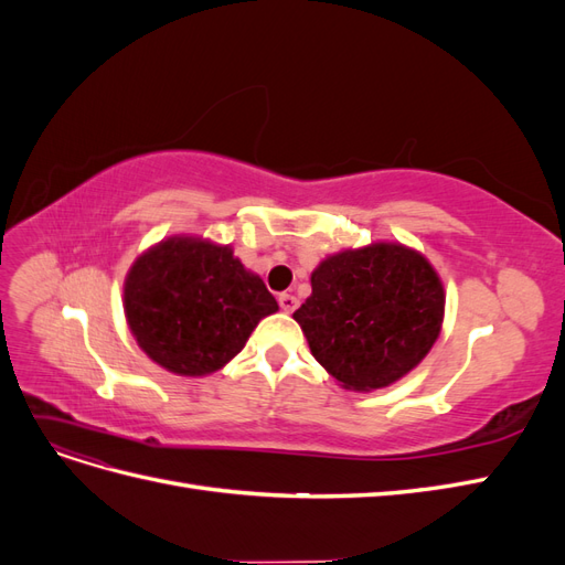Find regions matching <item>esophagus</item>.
<instances>
[{"label": "esophagus", "instance_id": "34e87169", "mask_svg": "<svg viewBox=\"0 0 565 565\" xmlns=\"http://www.w3.org/2000/svg\"><path fill=\"white\" fill-rule=\"evenodd\" d=\"M278 303H280V309L285 311V313H292L295 309H297V306H299V299L295 297V295H280L278 297Z\"/></svg>", "mask_w": 565, "mask_h": 565}]
</instances>
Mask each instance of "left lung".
<instances>
[{"mask_svg": "<svg viewBox=\"0 0 565 565\" xmlns=\"http://www.w3.org/2000/svg\"><path fill=\"white\" fill-rule=\"evenodd\" d=\"M311 297L295 311L316 361L351 391L398 382L431 351L446 316V289L426 256L401 243H372L324 256Z\"/></svg>", "mask_w": 565, "mask_h": 565, "instance_id": "1", "label": "left lung"}]
</instances>
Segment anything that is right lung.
<instances>
[{
	"label": "right lung",
	"instance_id": "add662e5",
	"mask_svg": "<svg viewBox=\"0 0 565 565\" xmlns=\"http://www.w3.org/2000/svg\"><path fill=\"white\" fill-rule=\"evenodd\" d=\"M122 303L136 344L179 377L221 370L278 311L276 297L231 245L198 235L164 237L136 256Z\"/></svg>",
	"mask_w": 565,
	"mask_h": 565
}]
</instances>
